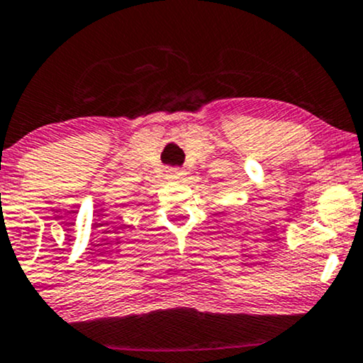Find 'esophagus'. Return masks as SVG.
I'll use <instances>...</instances> for the list:
<instances>
[{
	"instance_id": "obj_1",
	"label": "esophagus",
	"mask_w": 363,
	"mask_h": 363,
	"mask_svg": "<svg viewBox=\"0 0 363 363\" xmlns=\"http://www.w3.org/2000/svg\"><path fill=\"white\" fill-rule=\"evenodd\" d=\"M169 177L174 179V181H182V179L186 177V172L182 169H170Z\"/></svg>"
}]
</instances>
